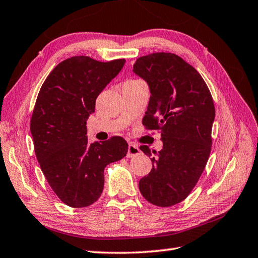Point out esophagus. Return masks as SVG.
Returning a JSON list of instances; mask_svg holds the SVG:
<instances>
[{"mask_svg":"<svg viewBox=\"0 0 258 258\" xmlns=\"http://www.w3.org/2000/svg\"><path fill=\"white\" fill-rule=\"evenodd\" d=\"M140 152H141V151H140V149H139V146H138V145L130 143V144H128L127 154H126V157H128V158H131V157H134V156H136V155H139V154H140Z\"/></svg>","mask_w":258,"mask_h":258,"instance_id":"esophagus-1","label":"esophagus"}]
</instances>
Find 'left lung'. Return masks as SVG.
Masks as SVG:
<instances>
[{"instance_id": "1", "label": "left lung", "mask_w": 258, "mask_h": 258, "mask_svg": "<svg viewBox=\"0 0 258 258\" xmlns=\"http://www.w3.org/2000/svg\"><path fill=\"white\" fill-rule=\"evenodd\" d=\"M133 71L151 90L144 127L157 131L163 141V149L151 158L152 171L140 179V191L153 205L173 206L190 194L210 157L213 97L201 74L174 53L141 56ZM140 149L147 156L156 153L147 145Z\"/></svg>"}]
</instances>
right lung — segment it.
Here are the masks:
<instances>
[{"mask_svg":"<svg viewBox=\"0 0 258 258\" xmlns=\"http://www.w3.org/2000/svg\"><path fill=\"white\" fill-rule=\"evenodd\" d=\"M124 63V58L72 56L54 68L38 92L31 117L35 155L48 185L70 207H86L100 199L104 168L127 153L120 136L90 144L86 135L98 94Z\"/></svg>","mask_w":258,"mask_h":258,"instance_id":"1","label":"right lung"}]
</instances>
